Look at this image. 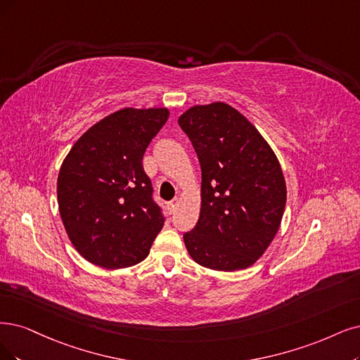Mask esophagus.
<instances>
[{
    "instance_id": "1",
    "label": "esophagus",
    "mask_w": 360,
    "mask_h": 360,
    "mask_svg": "<svg viewBox=\"0 0 360 360\" xmlns=\"http://www.w3.org/2000/svg\"><path fill=\"white\" fill-rule=\"evenodd\" d=\"M178 205H179V200H178V198H175V200H172L167 206H169L170 212H175V209L178 207Z\"/></svg>"
}]
</instances>
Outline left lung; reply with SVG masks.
Instances as JSON below:
<instances>
[{
	"instance_id": "1",
	"label": "left lung",
	"mask_w": 360,
	"mask_h": 360,
	"mask_svg": "<svg viewBox=\"0 0 360 360\" xmlns=\"http://www.w3.org/2000/svg\"><path fill=\"white\" fill-rule=\"evenodd\" d=\"M178 123L202 167V209L184 234L191 258L210 270L248 269L281 227L286 184L270 145L233 106L195 105Z\"/></svg>"
}]
</instances>
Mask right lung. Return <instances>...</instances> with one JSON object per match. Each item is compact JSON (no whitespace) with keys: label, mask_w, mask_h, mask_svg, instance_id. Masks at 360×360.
<instances>
[{"label":"right lung","mask_w":360,"mask_h":360,"mask_svg":"<svg viewBox=\"0 0 360 360\" xmlns=\"http://www.w3.org/2000/svg\"><path fill=\"white\" fill-rule=\"evenodd\" d=\"M169 110L124 108L79 138L58 176L63 227L78 254L103 269L143 261L163 229L142 158Z\"/></svg>","instance_id":"right-lung-1"}]
</instances>
